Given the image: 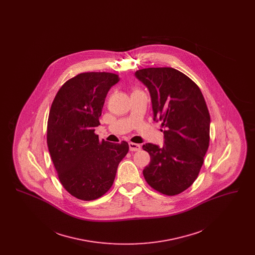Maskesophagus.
<instances>
[{"label":"esophagus","mask_w":255,"mask_h":255,"mask_svg":"<svg viewBox=\"0 0 255 255\" xmlns=\"http://www.w3.org/2000/svg\"><path fill=\"white\" fill-rule=\"evenodd\" d=\"M129 149L132 152H135V151H139L141 149V146L136 143H133V142H129Z\"/></svg>","instance_id":"esophagus-1"}]
</instances>
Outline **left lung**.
Segmentation results:
<instances>
[{
    "instance_id": "obj_1",
    "label": "left lung",
    "mask_w": 255,
    "mask_h": 255,
    "mask_svg": "<svg viewBox=\"0 0 255 255\" xmlns=\"http://www.w3.org/2000/svg\"><path fill=\"white\" fill-rule=\"evenodd\" d=\"M134 75L150 93L154 121L164 128V145L142 146L151 158L144 179L162 194H180L197 179L209 145L206 100L188 76L173 68L142 69Z\"/></svg>"
}]
</instances>
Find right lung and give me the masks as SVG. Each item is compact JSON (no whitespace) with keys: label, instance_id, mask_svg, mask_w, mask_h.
<instances>
[{"label":"right lung","instance_id":"obj_1","mask_svg":"<svg viewBox=\"0 0 255 255\" xmlns=\"http://www.w3.org/2000/svg\"><path fill=\"white\" fill-rule=\"evenodd\" d=\"M119 81L115 73L77 74L61 87L49 110V154L62 185L79 200L105 194L129 151L126 141L111 143L95 133L106 96Z\"/></svg>","mask_w":255,"mask_h":255}]
</instances>
